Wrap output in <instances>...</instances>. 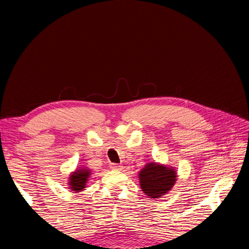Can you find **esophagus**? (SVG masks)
I'll use <instances>...</instances> for the list:
<instances>
[{"label": "esophagus", "instance_id": "esophagus-1", "mask_svg": "<svg viewBox=\"0 0 249 249\" xmlns=\"http://www.w3.org/2000/svg\"><path fill=\"white\" fill-rule=\"evenodd\" d=\"M111 168L113 170H119L121 169V165H119V163H111Z\"/></svg>", "mask_w": 249, "mask_h": 249}]
</instances>
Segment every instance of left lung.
Here are the masks:
<instances>
[{"label":"left lung","instance_id":"8db88e82","mask_svg":"<svg viewBox=\"0 0 249 249\" xmlns=\"http://www.w3.org/2000/svg\"><path fill=\"white\" fill-rule=\"evenodd\" d=\"M176 171L171 168L147 163L140 172V182L144 193L149 197H160L171 190L176 182Z\"/></svg>","mask_w":249,"mask_h":249}]
</instances>
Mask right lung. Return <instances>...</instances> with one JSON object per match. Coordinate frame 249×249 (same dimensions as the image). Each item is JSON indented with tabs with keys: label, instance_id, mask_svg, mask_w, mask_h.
<instances>
[{
	"label": "right lung",
	"instance_id": "obj_1",
	"mask_svg": "<svg viewBox=\"0 0 249 249\" xmlns=\"http://www.w3.org/2000/svg\"><path fill=\"white\" fill-rule=\"evenodd\" d=\"M90 176V170L87 169H80L73 172L72 175L70 176V181L69 184L71 185V190L72 191H77L80 192L84 190L83 188H86V183L88 181V178Z\"/></svg>",
	"mask_w": 249,
	"mask_h": 249
}]
</instances>
